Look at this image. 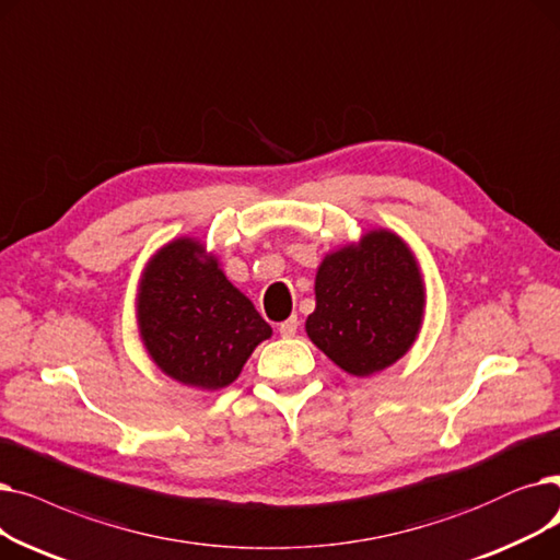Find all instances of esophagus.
<instances>
[{
    "mask_svg": "<svg viewBox=\"0 0 560 560\" xmlns=\"http://www.w3.org/2000/svg\"><path fill=\"white\" fill-rule=\"evenodd\" d=\"M296 330H299V318H296V316H289L287 322H282V324L278 326V332H280L282 337H294Z\"/></svg>",
    "mask_w": 560,
    "mask_h": 560,
    "instance_id": "esophagus-1",
    "label": "esophagus"
}]
</instances>
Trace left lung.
<instances>
[{"label": "left lung", "instance_id": "1", "mask_svg": "<svg viewBox=\"0 0 560 560\" xmlns=\"http://www.w3.org/2000/svg\"><path fill=\"white\" fill-rule=\"evenodd\" d=\"M305 332L346 374L369 378L401 360L419 337L425 287L410 246L378 228L324 257Z\"/></svg>", "mask_w": 560, "mask_h": 560}]
</instances>
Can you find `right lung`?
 <instances>
[{"mask_svg":"<svg viewBox=\"0 0 560 560\" xmlns=\"http://www.w3.org/2000/svg\"><path fill=\"white\" fill-rule=\"evenodd\" d=\"M137 324L150 360L186 387H228L273 335L196 236L159 248L139 280Z\"/></svg>","mask_w":560,"mask_h":560,"instance_id":"add662e5","label":"right lung"}]
</instances>
